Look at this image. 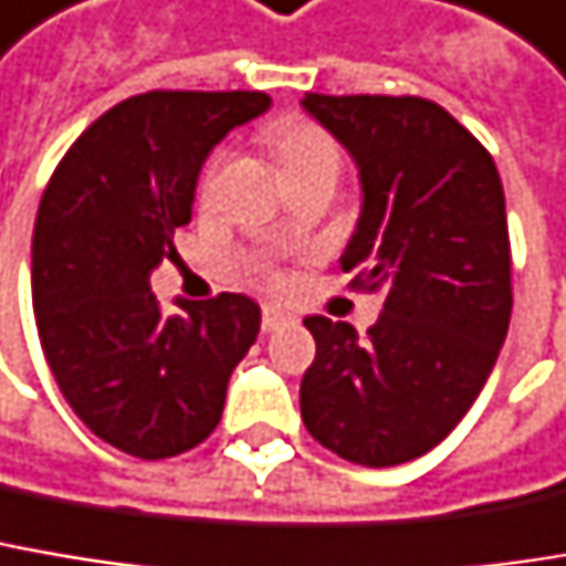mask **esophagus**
I'll return each mask as SVG.
<instances>
[{
  "label": "esophagus",
  "mask_w": 566,
  "mask_h": 566,
  "mask_svg": "<svg viewBox=\"0 0 566 566\" xmlns=\"http://www.w3.org/2000/svg\"><path fill=\"white\" fill-rule=\"evenodd\" d=\"M291 321V314H284L282 307H265L262 311V331H279Z\"/></svg>",
  "instance_id": "obj_1"
}]
</instances>
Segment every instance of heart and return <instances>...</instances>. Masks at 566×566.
Masks as SVG:
<instances>
[{
    "instance_id": "1",
    "label": "heart",
    "mask_w": 566,
    "mask_h": 566,
    "mask_svg": "<svg viewBox=\"0 0 566 566\" xmlns=\"http://www.w3.org/2000/svg\"><path fill=\"white\" fill-rule=\"evenodd\" d=\"M269 138H272V148L279 155V165H282L287 184L301 178H314V175L339 178L343 151H339L334 135L324 126L291 116V119H279L269 132Z\"/></svg>"
}]
</instances>
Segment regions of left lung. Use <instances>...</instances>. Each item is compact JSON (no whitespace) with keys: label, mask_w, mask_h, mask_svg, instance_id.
Masks as SVG:
<instances>
[{"label":"left lung","mask_w":566,"mask_h":566,"mask_svg":"<svg viewBox=\"0 0 566 566\" xmlns=\"http://www.w3.org/2000/svg\"><path fill=\"white\" fill-rule=\"evenodd\" d=\"M304 109L359 165L363 213L339 259L353 287L386 291L359 339L307 317L301 379L311 437L359 467H398L470 411L512 321V249L495 161L421 96L304 93Z\"/></svg>","instance_id":"8db88e82"}]
</instances>
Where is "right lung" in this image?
Returning <instances> with one entry per match:
<instances>
[{
  "label": "right lung",
  "mask_w": 566,
  "mask_h": 566,
  "mask_svg": "<svg viewBox=\"0 0 566 566\" xmlns=\"http://www.w3.org/2000/svg\"><path fill=\"white\" fill-rule=\"evenodd\" d=\"M269 103L259 90L138 93L83 132L44 187L31 239L41 349L74 415L129 457H178L213 434L259 336L252 297L223 291L165 317L148 275L178 255L210 148Z\"/></svg>",
  "instance_id": "1"
}]
</instances>
